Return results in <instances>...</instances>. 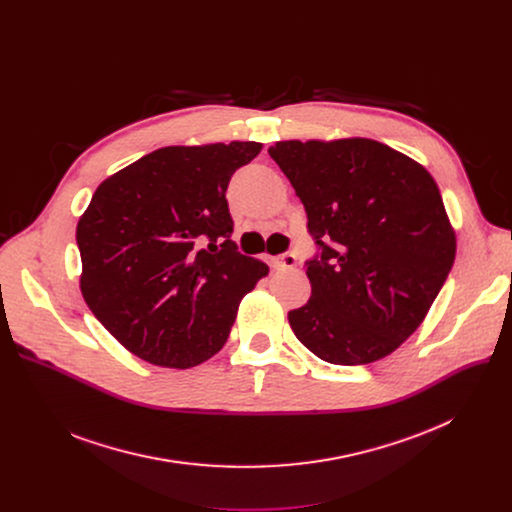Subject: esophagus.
Returning a JSON list of instances; mask_svg holds the SVG:
<instances>
[{
    "instance_id": "1",
    "label": "esophagus",
    "mask_w": 512,
    "mask_h": 512,
    "mask_svg": "<svg viewBox=\"0 0 512 512\" xmlns=\"http://www.w3.org/2000/svg\"><path fill=\"white\" fill-rule=\"evenodd\" d=\"M271 263L277 269H294L298 263V257H296V253H283V255L271 257Z\"/></svg>"
}]
</instances>
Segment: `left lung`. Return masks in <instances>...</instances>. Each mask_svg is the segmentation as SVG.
<instances>
[{"instance_id":"left-lung-1","label":"left lung","mask_w":512,"mask_h":512,"mask_svg":"<svg viewBox=\"0 0 512 512\" xmlns=\"http://www.w3.org/2000/svg\"><path fill=\"white\" fill-rule=\"evenodd\" d=\"M269 156L300 196L320 255L296 338L332 364H369L425 320L456 259L440 188L409 156L369 137L277 141Z\"/></svg>"}]
</instances>
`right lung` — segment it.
Instances as JSON below:
<instances>
[{
	"instance_id": "add662e5",
	"label": "right lung",
	"mask_w": 512,
	"mask_h": 512,
	"mask_svg": "<svg viewBox=\"0 0 512 512\" xmlns=\"http://www.w3.org/2000/svg\"><path fill=\"white\" fill-rule=\"evenodd\" d=\"M261 148L257 141L160 148L103 180L79 218L83 298L141 360L190 369L214 356L241 300L269 273L229 239L225 198L235 170Z\"/></svg>"
}]
</instances>
